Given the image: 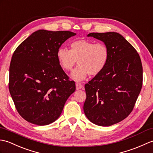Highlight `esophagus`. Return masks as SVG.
Masks as SVG:
<instances>
[{"instance_id": "34e87169", "label": "esophagus", "mask_w": 153, "mask_h": 153, "mask_svg": "<svg viewBox=\"0 0 153 153\" xmlns=\"http://www.w3.org/2000/svg\"><path fill=\"white\" fill-rule=\"evenodd\" d=\"M76 90H80V89H82V88H83V86L81 84L76 82Z\"/></svg>"}]
</instances>
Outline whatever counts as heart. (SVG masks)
Masks as SVG:
<instances>
[{
  "label": "heart",
  "mask_w": 153,
  "mask_h": 153,
  "mask_svg": "<svg viewBox=\"0 0 153 153\" xmlns=\"http://www.w3.org/2000/svg\"><path fill=\"white\" fill-rule=\"evenodd\" d=\"M109 58V50L104 43H96L86 39L74 40L70 44V50L60 48L57 52V59L59 65L66 71L76 65V69L71 74L76 81H82L90 74L96 76L106 67Z\"/></svg>",
  "instance_id": "1"
}]
</instances>
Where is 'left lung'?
Here are the masks:
<instances>
[{"label": "left lung", "mask_w": 153, "mask_h": 153, "mask_svg": "<svg viewBox=\"0 0 153 153\" xmlns=\"http://www.w3.org/2000/svg\"><path fill=\"white\" fill-rule=\"evenodd\" d=\"M109 50L104 70L85 84L84 112L91 123L109 126L133 110L143 84V67L133 46L118 33H91Z\"/></svg>", "instance_id": "1"}]
</instances>
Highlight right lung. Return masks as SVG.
Returning a JSON list of instances; mask_svg holds the SVG:
<instances>
[{"label": "right lung", "instance_id": "add662e5", "mask_svg": "<svg viewBox=\"0 0 153 153\" xmlns=\"http://www.w3.org/2000/svg\"><path fill=\"white\" fill-rule=\"evenodd\" d=\"M76 33L39 30L16 49L9 73V91L17 111L29 123H53L76 90L57 59L62 44Z\"/></svg>", "mask_w": 153, "mask_h": 153}]
</instances>
